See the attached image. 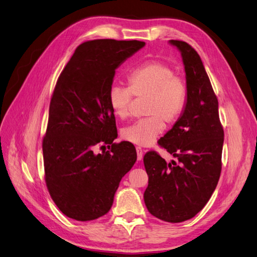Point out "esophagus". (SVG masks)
<instances>
[{
    "label": "esophagus",
    "mask_w": 257,
    "mask_h": 257,
    "mask_svg": "<svg viewBox=\"0 0 257 257\" xmlns=\"http://www.w3.org/2000/svg\"><path fill=\"white\" fill-rule=\"evenodd\" d=\"M137 158L138 160H142L143 158V151L141 147H137Z\"/></svg>",
    "instance_id": "esophagus-1"
}]
</instances>
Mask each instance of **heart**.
Returning <instances> with one entry per match:
<instances>
[{
    "instance_id": "1",
    "label": "heart",
    "mask_w": 257,
    "mask_h": 257,
    "mask_svg": "<svg viewBox=\"0 0 257 257\" xmlns=\"http://www.w3.org/2000/svg\"><path fill=\"white\" fill-rule=\"evenodd\" d=\"M127 86L113 85L107 100L113 113L121 119L131 114L134 96L147 98L145 114L132 125L123 128L121 136L138 146L154 143L165 128L183 116L188 102L189 87L185 78L175 74L172 66L159 60H151L132 69L127 76Z\"/></svg>"
}]
</instances>
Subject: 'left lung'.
<instances>
[{
    "label": "left lung",
    "mask_w": 257,
    "mask_h": 257,
    "mask_svg": "<svg viewBox=\"0 0 257 257\" xmlns=\"http://www.w3.org/2000/svg\"><path fill=\"white\" fill-rule=\"evenodd\" d=\"M181 52L189 87L183 116L158 141L175 157L170 163L155 151L144 156L148 186L144 202L154 217L178 223L193 218L209 201L222 169L224 131L200 55L183 40H170Z\"/></svg>",
    "instance_id": "left-lung-1"
}]
</instances>
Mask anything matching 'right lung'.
<instances>
[{"label": "right lung", "instance_id": "obj_1", "mask_svg": "<svg viewBox=\"0 0 257 257\" xmlns=\"http://www.w3.org/2000/svg\"><path fill=\"white\" fill-rule=\"evenodd\" d=\"M144 46L139 40L85 41L56 81L43 140L45 180L68 218L90 221L109 212L121 178L137 160L134 144L113 143L117 129L107 95L115 69ZM100 145L111 147L98 154Z\"/></svg>", "mask_w": 257, "mask_h": 257}]
</instances>
